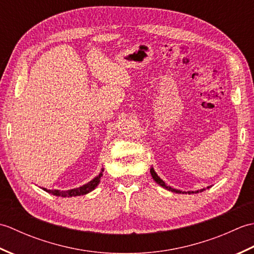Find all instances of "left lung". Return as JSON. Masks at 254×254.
Returning <instances> with one entry per match:
<instances>
[{
    "instance_id": "left-lung-1",
    "label": "left lung",
    "mask_w": 254,
    "mask_h": 254,
    "mask_svg": "<svg viewBox=\"0 0 254 254\" xmlns=\"http://www.w3.org/2000/svg\"><path fill=\"white\" fill-rule=\"evenodd\" d=\"M150 175H152V177H153V179L156 181V183H157V185H159L160 187H163L164 189H167V190L168 191H171V192H176V193H182V194H185V193H189V194H191V193H198V192H203L205 189H201V190H197V191H189V192H185V191H181V190H177V189H174V188H171L170 186H167L166 183L160 179V178L158 177V175L156 174L155 172V170H154V168L152 167V168H150ZM209 187H207V189H208Z\"/></svg>"
}]
</instances>
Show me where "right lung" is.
Returning <instances> with one entry per match:
<instances>
[{"instance_id": "add662e5", "label": "right lung", "mask_w": 254, "mask_h": 254, "mask_svg": "<svg viewBox=\"0 0 254 254\" xmlns=\"http://www.w3.org/2000/svg\"><path fill=\"white\" fill-rule=\"evenodd\" d=\"M102 172H104V168L101 169V171L99 172V175L95 177L93 180H90L88 183L86 185L79 187V188H75V189H71V190H66V191H60V190H48L46 188H42L44 190L48 193L52 194V195L56 196H62V197H72V196H78V195H85L89 192H91L93 190H95L96 187L99 185L100 182V178L102 176Z\"/></svg>"}]
</instances>
